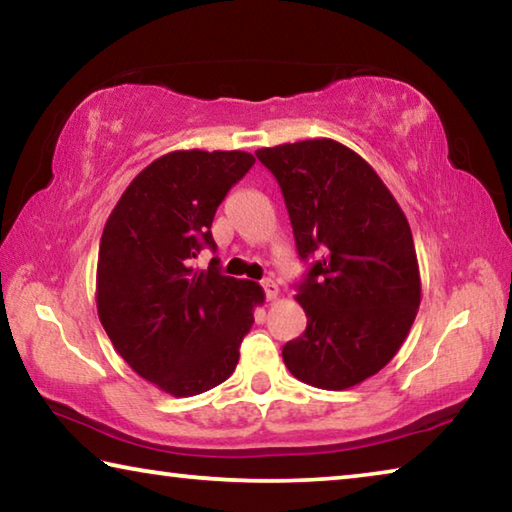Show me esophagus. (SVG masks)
I'll use <instances>...</instances> for the list:
<instances>
[{"instance_id":"obj_1","label":"esophagus","mask_w":512,"mask_h":512,"mask_svg":"<svg viewBox=\"0 0 512 512\" xmlns=\"http://www.w3.org/2000/svg\"><path fill=\"white\" fill-rule=\"evenodd\" d=\"M262 287H264V293H266V300H275L277 293H280V289H277V284L271 280V277L262 280Z\"/></svg>"}]
</instances>
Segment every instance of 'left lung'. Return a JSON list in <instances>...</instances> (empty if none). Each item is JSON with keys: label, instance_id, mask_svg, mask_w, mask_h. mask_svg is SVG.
<instances>
[{"label": "left lung", "instance_id": "8db88e82", "mask_svg": "<svg viewBox=\"0 0 512 512\" xmlns=\"http://www.w3.org/2000/svg\"><path fill=\"white\" fill-rule=\"evenodd\" d=\"M277 178L302 259L318 255L296 300L305 334L282 348L296 379L345 391L391 361L420 307L409 221L377 171L348 146L318 137L259 149Z\"/></svg>", "mask_w": 512, "mask_h": 512}]
</instances>
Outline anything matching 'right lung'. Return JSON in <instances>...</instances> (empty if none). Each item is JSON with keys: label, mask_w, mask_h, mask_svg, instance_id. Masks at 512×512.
I'll use <instances>...</instances> for the list:
<instances>
[{"label": "right lung", "mask_w": 512, "mask_h": 512, "mask_svg": "<svg viewBox=\"0 0 512 512\" xmlns=\"http://www.w3.org/2000/svg\"><path fill=\"white\" fill-rule=\"evenodd\" d=\"M255 158L246 151H171L144 167L110 212L97 262V311L137 375L173 397L223 384L264 302L257 282L198 271L212 221Z\"/></svg>", "instance_id": "1"}]
</instances>
